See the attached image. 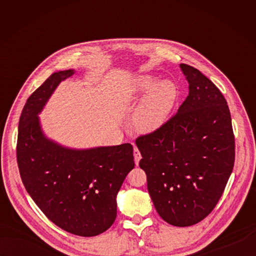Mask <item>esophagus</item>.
<instances>
[{"mask_svg": "<svg viewBox=\"0 0 256 256\" xmlns=\"http://www.w3.org/2000/svg\"><path fill=\"white\" fill-rule=\"evenodd\" d=\"M140 158H142V156H140V150L136 148V146H135V148H134V160H135V164L138 165Z\"/></svg>", "mask_w": 256, "mask_h": 256, "instance_id": "1", "label": "esophagus"}]
</instances>
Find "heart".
Returning <instances> with one entry per match:
<instances>
[{
  "label": "heart",
  "mask_w": 256,
  "mask_h": 256,
  "mask_svg": "<svg viewBox=\"0 0 256 256\" xmlns=\"http://www.w3.org/2000/svg\"><path fill=\"white\" fill-rule=\"evenodd\" d=\"M157 77L143 74L133 81L128 96L131 100H138L145 94L136 112L134 125L140 133H153L165 124L177 99V86L172 80H160Z\"/></svg>",
  "instance_id": "obj_1"
}]
</instances>
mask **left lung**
<instances>
[{
	"instance_id": "8db88e82",
	"label": "left lung",
	"mask_w": 256,
	"mask_h": 256,
	"mask_svg": "<svg viewBox=\"0 0 256 256\" xmlns=\"http://www.w3.org/2000/svg\"><path fill=\"white\" fill-rule=\"evenodd\" d=\"M180 68L189 94L176 114L135 140L156 211L167 224L189 226L214 209L232 172L236 142L221 91L189 64Z\"/></svg>"
}]
</instances>
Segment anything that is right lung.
<instances>
[{
  "mask_svg": "<svg viewBox=\"0 0 256 256\" xmlns=\"http://www.w3.org/2000/svg\"><path fill=\"white\" fill-rule=\"evenodd\" d=\"M74 74H52L27 99L18 123L16 158L24 186L52 224L80 236L106 231L116 218V194L134 164L128 143L70 150L42 134L40 113L60 84Z\"/></svg>",
  "mask_w": 256,
  "mask_h": 256,
  "instance_id": "right-lung-1",
  "label": "right lung"
}]
</instances>
